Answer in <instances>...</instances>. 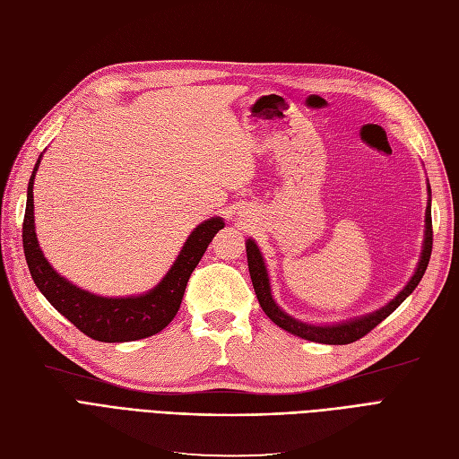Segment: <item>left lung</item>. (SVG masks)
Instances as JSON below:
<instances>
[{
    "instance_id": "obj_1",
    "label": "left lung",
    "mask_w": 459,
    "mask_h": 459,
    "mask_svg": "<svg viewBox=\"0 0 459 459\" xmlns=\"http://www.w3.org/2000/svg\"><path fill=\"white\" fill-rule=\"evenodd\" d=\"M246 251H247V267H249V276L251 282H254V290L259 299L261 308L264 310L276 326H280L282 330L299 335L303 339H308V342H316V343H326V345H347L357 342V339L364 337L366 333L372 332L379 322L385 320L393 310L401 305L408 295L418 288L420 280L423 278L429 259H431V251H433V221H431V205L427 208V215H425V242H423V254L418 264L416 274L411 276V280L408 282V286L396 295V298L379 310H376L374 315L362 316L359 320H351L345 324H337V326H310V324H303L299 320H295L291 316H288L284 310H280V307L273 301L271 295V286H269V276H267V269H264L263 257L259 254V249L255 246L254 240L246 242Z\"/></svg>"
}]
</instances>
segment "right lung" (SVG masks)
<instances>
[{"mask_svg":"<svg viewBox=\"0 0 459 459\" xmlns=\"http://www.w3.org/2000/svg\"><path fill=\"white\" fill-rule=\"evenodd\" d=\"M38 164L34 173L38 171ZM34 173L30 177V183H28L22 247L28 269H30L34 282L39 291L46 295V299L80 332L95 339V342H135V339L151 337L164 330L179 310L188 278L200 263L204 251L208 249L213 236L225 227L223 219L213 217L195 229L185 242L181 255L173 263L171 271L152 291L139 295V298L126 299L97 298V295L66 282L43 257L34 232Z\"/></svg>","mask_w":459,"mask_h":459,"instance_id":"right-lung-1","label":"right lung"}]
</instances>
